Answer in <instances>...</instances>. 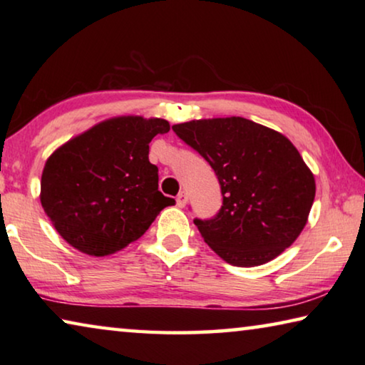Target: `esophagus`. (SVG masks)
<instances>
[{
	"label": "esophagus",
	"instance_id": "1",
	"mask_svg": "<svg viewBox=\"0 0 365 365\" xmlns=\"http://www.w3.org/2000/svg\"><path fill=\"white\" fill-rule=\"evenodd\" d=\"M187 201H188L187 193H185V191H180V193L177 195V206L178 207H183L185 205H187Z\"/></svg>",
	"mask_w": 365,
	"mask_h": 365
}]
</instances>
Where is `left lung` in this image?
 Listing matches in <instances>:
<instances>
[{
	"label": "left lung",
	"instance_id": "left-lung-1",
	"mask_svg": "<svg viewBox=\"0 0 365 365\" xmlns=\"http://www.w3.org/2000/svg\"><path fill=\"white\" fill-rule=\"evenodd\" d=\"M172 130L217 175L219 212L193 222L224 261L255 267L293 245L307 222L316 182L292 141L243 117L191 120Z\"/></svg>",
	"mask_w": 365,
	"mask_h": 365
}]
</instances>
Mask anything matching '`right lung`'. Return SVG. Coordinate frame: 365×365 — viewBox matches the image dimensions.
Instances as JSON below:
<instances>
[{"label":"right lung","mask_w":365,"mask_h":365,"mask_svg":"<svg viewBox=\"0 0 365 365\" xmlns=\"http://www.w3.org/2000/svg\"><path fill=\"white\" fill-rule=\"evenodd\" d=\"M169 130L164 119L115 117L48 158L41 206L67 243L90 256L113 255L175 205L158 190V168L148 159L151 140Z\"/></svg>","instance_id":"add662e5"}]
</instances>
